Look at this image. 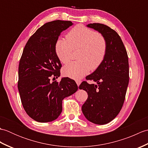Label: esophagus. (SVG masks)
<instances>
[{
    "mask_svg": "<svg viewBox=\"0 0 148 148\" xmlns=\"http://www.w3.org/2000/svg\"><path fill=\"white\" fill-rule=\"evenodd\" d=\"M76 84H77V86H79L80 85L81 83V81H80V80H76Z\"/></svg>",
    "mask_w": 148,
    "mask_h": 148,
    "instance_id": "1",
    "label": "esophagus"
}]
</instances>
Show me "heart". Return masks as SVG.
Listing matches in <instances>:
<instances>
[{"mask_svg": "<svg viewBox=\"0 0 148 148\" xmlns=\"http://www.w3.org/2000/svg\"><path fill=\"white\" fill-rule=\"evenodd\" d=\"M67 40L59 38L55 43V51L62 63L70 60L73 49L81 48L78 61L69 62L64 66V74L72 79H80L95 70L102 64L107 51V43L102 35L82 25H78L67 34Z\"/></svg>", "mask_w": 148, "mask_h": 148, "instance_id": "obj_1", "label": "heart"}]
</instances>
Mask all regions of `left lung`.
Listing matches in <instances>:
<instances>
[{
  "mask_svg": "<svg viewBox=\"0 0 148 148\" xmlns=\"http://www.w3.org/2000/svg\"><path fill=\"white\" fill-rule=\"evenodd\" d=\"M86 26L104 37L107 51L102 64L86 77L97 84L83 81L79 87L88 95L82 106V112L90 122L104 125L116 117L123 105L129 82L128 58L121 37L115 30L101 23Z\"/></svg>",
  "mask_w": 148,
  "mask_h": 148,
  "instance_id": "8db88e82",
  "label": "left lung"
}]
</instances>
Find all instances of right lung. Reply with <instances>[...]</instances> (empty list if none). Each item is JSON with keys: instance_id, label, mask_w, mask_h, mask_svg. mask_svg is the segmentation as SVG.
I'll use <instances>...</instances> for the list:
<instances>
[{"instance_id": "1", "label": "right lung", "mask_w": 148, "mask_h": 148, "mask_svg": "<svg viewBox=\"0 0 148 148\" xmlns=\"http://www.w3.org/2000/svg\"><path fill=\"white\" fill-rule=\"evenodd\" d=\"M72 25L71 21L48 22L30 37L23 49L18 67V88L25 111L36 121L50 122L58 118L62 111L63 99L78 89L76 82L69 77L62 78L59 83L50 80L60 76L56 40Z\"/></svg>"}]
</instances>
